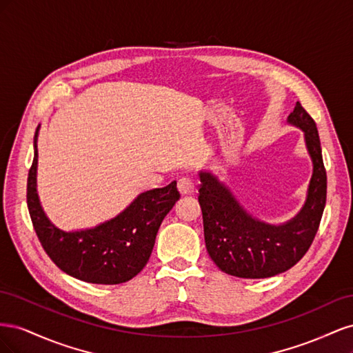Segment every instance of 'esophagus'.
I'll use <instances>...</instances> for the list:
<instances>
[{
  "label": "esophagus",
  "instance_id": "34e87169",
  "mask_svg": "<svg viewBox=\"0 0 353 353\" xmlns=\"http://www.w3.org/2000/svg\"><path fill=\"white\" fill-rule=\"evenodd\" d=\"M176 187H178V190H179V193L183 194V196L191 194V193H193V191H194V183H193V179L185 178V176L178 179Z\"/></svg>",
  "mask_w": 353,
  "mask_h": 353
}]
</instances>
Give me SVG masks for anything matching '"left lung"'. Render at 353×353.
<instances>
[{
	"mask_svg": "<svg viewBox=\"0 0 353 353\" xmlns=\"http://www.w3.org/2000/svg\"><path fill=\"white\" fill-rule=\"evenodd\" d=\"M288 123L301 128L314 163L307 197L302 210L281 225H271L243 209L210 172H200L199 203L208 253L218 268L240 279H268L290 270L301 261L315 239L327 199V174L316 123L296 103Z\"/></svg>",
	"mask_w": 353,
	"mask_h": 353,
	"instance_id": "1",
	"label": "left lung"
}]
</instances>
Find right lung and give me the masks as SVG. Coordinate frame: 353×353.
<instances>
[{"label": "right lung", "mask_w": 353, "mask_h": 353, "mask_svg": "<svg viewBox=\"0 0 353 353\" xmlns=\"http://www.w3.org/2000/svg\"><path fill=\"white\" fill-rule=\"evenodd\" d=\"M38 131L34 137V162L28 175V209L37 236L59 268L81 281L121 284L141 272L150 258L160 223L179 199L176 181L138 196L130 206L100 225L63 231L42 210L37 193Z\"/></svg>", "instance_id": "1"}]
</instances>
